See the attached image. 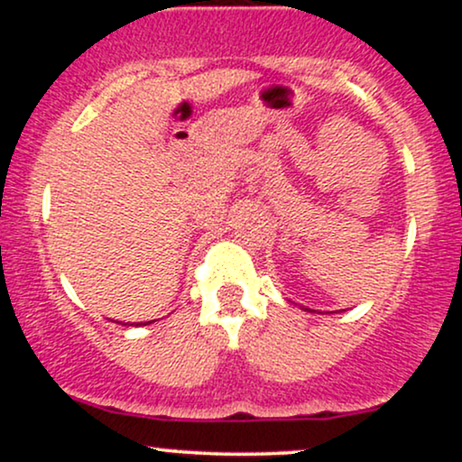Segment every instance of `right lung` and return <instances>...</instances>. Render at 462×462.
Instances as JSON below:
<instances>
[{
    "mask_svg": "<svg viewBox=\"0 0 462 462\" xmlns=\"http://www.w3.org/2000/svg\"><path fill=\"white\" fill-rule=\"evenodd\" d=\"M136 326H139V323H136Z\"/></svg>",
    "mask_w": 462,
    "mask_h": 462,
    "instance_id": "obj_1",
    "label": "right lung"
}]
</instances>
